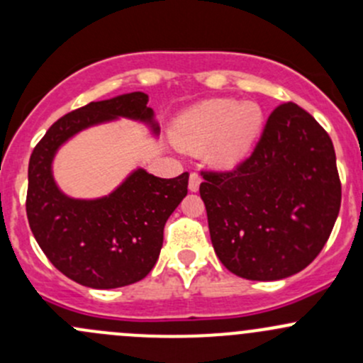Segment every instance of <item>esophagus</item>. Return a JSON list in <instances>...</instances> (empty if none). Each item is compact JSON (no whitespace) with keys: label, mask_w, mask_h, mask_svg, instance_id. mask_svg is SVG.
I'll return each mask as SVG.
<instances>
[{"label":"esophagus","mask_w":363,"mask_h":363,"mask_svg":"<svg viewBox=\"0 0 363 363\" xmlns=\"http://www.w3.org/2000/svg\"><path fill=\"white\" fill-rule=\"evenodd\" d=\"M200 182H202L200 175L196 172H191V175H189V191H199Z\"/></svg>","instance_id":"1"}]
</instances>
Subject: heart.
<instances>
[{"instance_id": "1", "label": "heart", "mask_w": 363, "mask_h": 363, "mask_svg": "<svg viewBox=\"0 0 363 363\" xmlns=\"http://www.w3.org/2000/svg\"><path fill=\"white\" fill-rule=\"evenodd\" d=\"M262 111L256 104H239L216 98L182 113L174 128V140L184 151L196 152L212 141L211 160L221 167L237 163L262 128Z\"/></svg>"}]
</instances>
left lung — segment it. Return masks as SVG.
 <instances>
[{
	"mask_svg": "<svg viewBox=\"0 0 363 363\" xmlns=\"http://www.w3.org/2000/svg\"><path fill=\"white\" fill-rule=\"evenodd\" d=\"M202 177L212 246L223 265L244 279L277 281L303 270L337 219L334 144L294 101L274 108L250 158Z\"/></svg>",
	"mask_w": 363,
	"mask_h": 363,
	"instance_id": "obj_1",
	"label": "left lung"
}]
</instances>
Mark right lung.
<instances>
[{"label":"right lung","instance_id":"right-lung-1","mask_svg":"<svg viewBox=\"0 0 363 363\" xmlns=\"http://www.w3.org/2000/svg\"><path fill=\"white\" fill-rule=\"evenodd\" d=\"M147 101L140 91L91 101L57 119L29 158V228L49 262L82 286L111 290L151 272L163 246L164 223L188 195L189 174L161 179L138 168L108 196L75 200L54 182V155L80 130L116 117L144 121L158 131Z\"/></svg>","mask_w":363,"mask_h":363}]
</instances>
